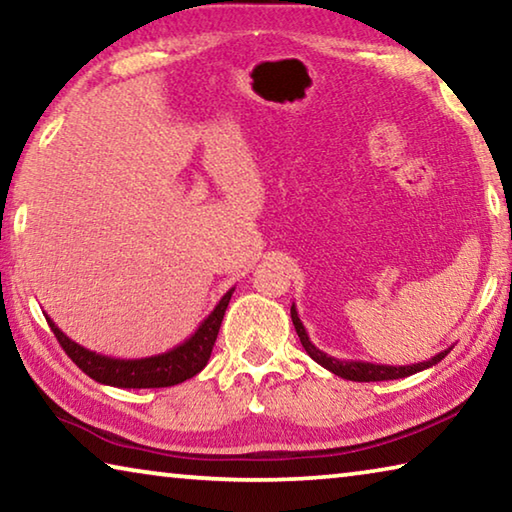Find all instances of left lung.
<instances>
[{
  "instance_id": "obj_1",
  "label": "left lung",
  "mask_w": 512,
  "mask_h": 512,
  "mask_svg": "<svg viewBox=\"0 0 512 512\" xmlns=\"http://www.w3.org/2000/svg\"><path fill=\"white\" fill-rule=\"evenodd\" d=\"M291 320H293V327H296V332L300 336L302 348H305L309 357L314 359L316 363H320L323 368H327L329 372H334V375H339L343 379H350V381H388V379L409 377V375H415V372L436 366V363L440 359H445L449 350H452V348H447L443 352H438L436 357H431L429 361L413 363V366H384V363H370V361H341V359L329 357L327 352L318 350L316 345L311 343L307 329H305V325H302V320H300L298 311H296V305H291Z\"/></svg>"
}]
</instances>
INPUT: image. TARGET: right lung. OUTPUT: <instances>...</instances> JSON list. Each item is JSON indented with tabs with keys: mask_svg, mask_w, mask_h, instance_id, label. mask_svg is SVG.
Segmentation results:
<instances>
[{
	"mask_svg": "<svg viewBox=\"0 0 512 512\" xmlns=\"http://www.w3.org/2000/svg\"><path fill=\"white\" fill-rule=\"evenodd\" d=\"M232 291H235V287L225 293L219 300V305L212 309V314L196 327V332L189 336V339H185L183 343L167 352L142 359H117L108 357V354L92 352L69 339L63 329H60L49 316L45 318L51 332L56 334L58 343L63 345V350L67 352V357L72 359L85 375L99 381V384L115 388H167L183 384L185 379H192L207 366L214 341L216 336H219L225 309H228V302L232 298Z\"/></svg>",
	"mask_w": 512,
	"mask_h": 512,
	"instance_id": "1",
	"label": "right lung"
}]
</instances>
